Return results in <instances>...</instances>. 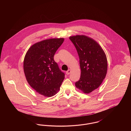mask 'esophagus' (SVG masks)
Here are the masks:
<instances>
[{
  "mask_svg": "<svg viewBox=\"0 0 131 131\" xmlns=\"http://www.w3.org/2000/svg\"><path fill=\"white\" fill-rule=\"evenodd\" d=\"M71 73V70H68L67 71H66V74H67V75H69L70 74V73Z\"/></svg>",
  "mask_w": 131,
  "mask_h": 131,
  "instance_id": "1",
  "label": "esophagus"
}]
</instances>
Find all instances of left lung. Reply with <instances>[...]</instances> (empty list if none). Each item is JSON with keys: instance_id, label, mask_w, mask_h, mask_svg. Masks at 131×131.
Segmentation results:
<instances>
[{"instance_id": "8db88e82", "label": "left lung", "mask_w": 131, "mask_h": 131, "mask_svg": "<svg viewBox=\"0 0 131 131\" xmlns=\"http://www.w3.org/2000/svg\"><path fill=\"white\" fill-rule=\"evenodd\" d=\"M80 58L81 75L75 87L88 94L100 86L106 77L107 62L106 54L95 40L85 35L70 36Z\"/></svg>"}]
</instances>
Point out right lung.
I'll return each mask as SVG.
<instances>
[{
	"label": "right lung",
	"mask_w": 131,
	"mask_h": 131,
	"mask_svg": "<svg viewBox=\"0 0 131 131\" xmlns=\"http://www.w3.org/2000/svg\"><path fill=\"white\" fill-rule=\"evenodd\" d=\"M64 40V38H51L33 44L24 58L26 81L37 93L45 97L55 95L65 78L53 58Z\"/></svg>",
	"instance_id": "add662e5"
}]
</instances>
